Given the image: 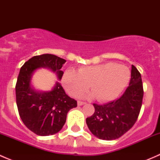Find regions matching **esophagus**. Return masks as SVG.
<instances>
[{"instance_id":"obj_1","label":"esophagus","mask_w":160,"mask_h":160,"mask_svg":"<svg viewBox=\"0 0 160 160\" xmlns=\"http://www.w3.org/2000/svg\"><path fill=\"white\" fill-rule=\"evenodd\" d=\"M86 104V102H83V101H77V104H78L79 106L83 105V104Z\"/></svg>"}]
</instances>
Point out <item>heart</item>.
Listing matches in <instances>:
<instances>
[{
	"label": "heart",
	"mask_w": 160,
	"mask_h": 160,
	"mask_svg": "<svg viewBox=\"0 0 160 160\" xmlns=\"http://www.w3.org/2000/svg\"><path fill=\"white\" fill-rule=\"evenodd\" d=\"M128 68L113 62L83 67L77 71L67 70L62 76V83L72 96H77L88 89L92 93L88 98H96L101 102L115 99L130 80Z\"/></svg>",
	"instance_id": "1"
}]
</instances>
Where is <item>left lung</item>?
Wrapping results in <instances>:
<instances>
[{"label": "left lung", "mask_w": 160, "mask_h": 160, "mask_svg": "<svg viewBox=\"0 0 160 160\" xmlns=\"http://www.w3.org/2000/svg\"><path fill=\"white\" fill-rule=\"evenodd\" d=\"M143 93L141 74L132 65L129 86L123 94L107 104H93L94 113L86 119L92 134L100 139L114 140L126 133L138 119Z\"/></svg>", "instance_id": "8db88e82"}]
</instances>
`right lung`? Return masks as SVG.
I'll return each mask as SVG.
<instances>
[{
	"mask_svg": "<svg viewBox=\"0 0 160 160\" xmlns=\"http://www.w3.org/2000/svg\"><path fill=\"white\" fill-rule=\"evenodd\" d=\"M66 62L52 54L35 56L21 67L15 86L16 103L21 119L28 129L41 136L54 135L62 129L70 109L77 106L76 100L65 93L59 83L51 91L37 92L31 88L32 72L40 67L56 72L59 80Z\"/></svg>",
	"mask_w": 160,
	"mask_h": 160,
	"instance_id": "1",
	"label": "right lung"
}]
</instances>
